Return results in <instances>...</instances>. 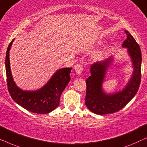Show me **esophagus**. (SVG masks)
Instances as JSON below:
<instances>
[{
  "instance_id": "34e87169",
  "label": "esophagus",
  "mask_w": 147,
  "mask_h": 147,
  "mask_svg": "<svg viewBox=\"0 0 147 147\" xmlns=\"http://www.w3.org/2000/svg\"><path fill=\"white\" fill-rule=\"evenodd\" d=\"M74 69H75V71L76 73L78 74H81L82 71H83V67H82V65H80V64H76L75 65V67H74Z\"/></svg>"
}]
</instances>
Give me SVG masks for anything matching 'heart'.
Returning <instances> with one entry per match:
<instances>
[{"mask_svg": "<svg viewBox=\"0 0 147 147\" xmlns=\"http://www.w3.org/2000/svg\"><path fill=\"white\" fill-rule=\"evenodd\" d=\"M104 51H100L97 52V53H96L95 55H94V57H93L94 61H100V60L104 57Z\"/></svg>", "mask_w": 147, "mask_h": 147, "instance_id": "obj_1", "label": "heart"}]
</instances>
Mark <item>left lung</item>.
Here are the masks:
<instances>
[{
	"mask_svg": "<svg viewBox=\"0 0 147 147\" xmlns=\"http://www.w3.org/2000/svg\"><path fill=\"white\" fill-rule=\"evenodd\" d=\"M127 39L122 47L127 49V53L132 61V74L126 86L120 91L106 93L102 85L107 71L114 61L113 56L91 65V76L86 80V106L94 114L114 113L124 108L136 95L141 79V51L135 39L129 32L125 31Z\"/></svg>",
	"mask_w": 147,
	"mask_h": 147,
	"instance_id": "8db88e82",
	"label": "left lung"
}]
</instances>
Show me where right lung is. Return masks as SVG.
I'll list each match as a JSON object with an SVG mask.
<instances>
[{
  "mask_svg": "<svg viewBox=\"0 0 147 147\" xmlns=\"http://www.w3.org/2000/svg\"><path fill=\"white\" fill-rule=\"evenodd\" d=\"M11 42L6 53L5 67L8 90L12 99L28 111L37 114H47L59 106L61 94L70 81L71 67L57 69L46 84L36 90H24L15 84L10 66L9 52Z\"/></svg>",
  "mask_w": 147,
  "mask_h": 147,
  "instance_id": "right-lung-1",
  "label": "right lung"
}]
</instances>
